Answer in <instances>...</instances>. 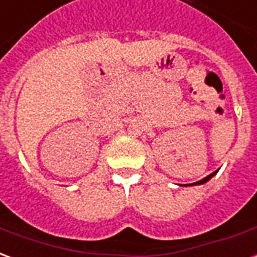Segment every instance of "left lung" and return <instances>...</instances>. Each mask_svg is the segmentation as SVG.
<instances>
[{
  "label": "left lung",
  "instance_id": "1",
  "mask_svg": "<svg viewBox=\"0 0 257 257\" xmlns=\"http://www.w3.org/2000/svg\"><path fill=\"white\" fill-rule=\"evenodd\" d=\"M219 172V171H215V172H212L210 173V175H208V176H206V178H204V179H201V180H198V182H195V183H190V184H184V186H186V187H187V186H199V184H205L206 183V182H209L210 179L213 178V176H215L216 173Z\"/></svg>",
  "mask_w": 257,
  "mask_h": 257
}]
</instances>
